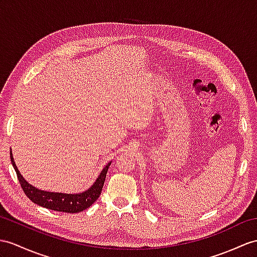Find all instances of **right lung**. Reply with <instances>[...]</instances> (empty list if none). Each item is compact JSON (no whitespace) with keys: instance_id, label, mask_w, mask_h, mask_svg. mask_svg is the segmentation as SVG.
<instances>
[{"instance_id":"right-lung-1","label":"right lung","mask_w":257,"mask_h":257,"mask_svg":"<svg viewBox=\"0 0 257 257\" xmlns=\"http://www.w3.org/2000/svg\"><path fill=\"white\" fill-rule=\"evenodd\" d=\"M11 161L13 165L17 179L20 181V184L24 193L26 194V196L30 199L31 202L35 204L42 206V207L52 209L55 211H62V212H70V214H74V212H79L87 209L95 203L98 197L101 194L102 187L104 184L105 176H107L108 169L111 165V161L103 168L101 173L99 174L98 179L93 185L90 187L88 191L80 194H64V193H52V192H46L36 189L35 186L30 185L26 180H25L22 174L18 171V169L15 165L13 156H12L11 152Z\"/></svg>"}]
</instances>
